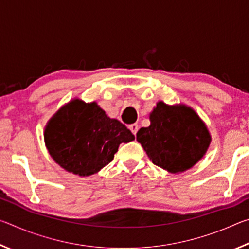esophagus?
Here are the masks:
<instances>
[{
    "label": "esophagus",
    "instance_id": "34e87169",
    "mask_svg": "<svg viewBox=\"0 0 249 249\" xmlns=\"http://www.w3.org/2000/svg\"><path fill=\"white\" fill-rule=\"evenodd\" d=\"M138 125L137 124H132V125H129V129H130V132H132L135 136H136V134H137V132H138Z\"/></svg>",
    "mask_w": 249,
    "mask_h": 249
}]
</instances>
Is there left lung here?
<instances>
[{
	"instance_id": "obj_1",
	"label": "left lung",
	"mask_w": 249,
	"mask_h": 249,
	"mask_svg": "<svg viewBox=\"0 0 249 249\" xmlns=\"http://www.w3.org/2000/svg\"><path fill=\"white\" fill-rule=\"evenodd\" d=\"M149 119L150 125L138 130L136 140L156 166L179 174L190 169L205 155L211 135L191 107L160 101Z\"/></svg>"
}]
</instances>
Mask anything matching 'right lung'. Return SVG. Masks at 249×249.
<instances>
[{"label": "right lung", "instance_id": "add662e5", "mask_svg": "<svg viewBox=\"0 0 249 249\" xmlns=\"http://www.w3.org/2000/svg\"><path fill=\"white\" fill-rule=\"evenodd\" d=\"M45 144L65 170L91 176L108 165L122 142L135 140L125 125L109 119L95 102L75 99L62 107L46 125Z\"/></svg>", "mask_w": 249, "mask_h": 249}]
</instances>
